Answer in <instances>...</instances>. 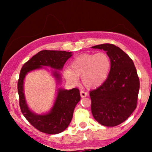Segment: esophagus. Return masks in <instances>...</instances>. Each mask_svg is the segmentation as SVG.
I'll return each mask as SVG.
<instances>
[{
  "label": "esophagus",
  "instance_id": "1",
  "mask_svg": "<svg viewBox=\"0 0 152 152\" xmlns=\"http://www.w3.org/2000/svg\"><path fill=\"white\" fill-rule=\"evenodd\" d=\"M80 95H81V97H86L87 95H88V93L85 92V91H80Z\"/></svg>",
  "mask_w": 152,
  "mask_h": 152
}]
</instances>
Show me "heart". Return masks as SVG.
<instances>
[{"instance_id": "obj_1", "label": "heart", "mask_w": 152, "mask_h": 152, "mask_svg": "<svg viewBox=\"0 0 152 152\" xmlns=\"http://www.w3.org/2000/svg\"><path fill=\"white\" fill-rule=\"evenodd\" d=\"M111 59L107 53L99 52L96 54H84L72 61L71 69L64 71V78L72 85L79 83L82 77V83L88 88H96L104 84L109 75Z\"/></svg>"}]
</instances>
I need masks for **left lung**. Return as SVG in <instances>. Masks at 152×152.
<instances>
[{"instance_id": "left-lung-1", "label": "left lung", "mask_w": 152, "mask_h": 152, "mask_svg": "<svg viewBox=\"0 0 152 152\" xmlns=\"http://www.w3.org/2000/svg\"><path fill=\"white\" fill-rule=\"evenodd\" d=\"M92 48L103 50L111 59L109 75L102 85L90 91L91 111L102 125L115 126L136 109L140 81L132 59L115 45L104 43Z\"/></svg>"}]
</instances>
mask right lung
I'll return each instance as SVG.
<instances>
[{
	"mask_svg": "<svg viewBox=\"0 0 152 152\" xmlns=\"http://www.w3.org/2000/svg\"><path fill=\"white\" fill-rule=\"evenodd\" d=\"M72 55L71 52L62 50H41L33 56L23 66L18 82L19 105L22 113L32 125L41 132L57 134L64 132L71 122L73 111L80 100L79 89H57L53 105L48 112L37 114L29 108L24 93V80L28 72L48 66L53 68L52 75L58 86L61 84V75L59 70L63 69L66 61Z\"/></svg>",
	"mask_w": 152,
	"mask_h": 152,
	"instance_id": "obj_1",
	"label": "right lung"
}]
</instances>
